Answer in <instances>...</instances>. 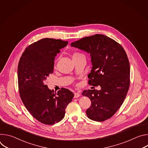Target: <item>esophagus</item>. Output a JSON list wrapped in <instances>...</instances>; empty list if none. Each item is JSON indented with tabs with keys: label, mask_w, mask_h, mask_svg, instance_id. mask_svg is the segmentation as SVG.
I'll list each match as a JSON object with an SVG mask.
<instances>
[{
	"label": "esophagus",
	"mask_w": 148,
	"mask_h": 148,
	"mask_svg": "<svg viewBox=\"0 0 148 148\" xmlns=\"http://www.w3.org/2000/svg\"><path fill=\"white\" fill-rule=\"evenodd\" d=\"M79 97H80V94L78 92H75L74 93V98H78Z\"/></svg>",
	"instance_id": "1"
}]
</instances>
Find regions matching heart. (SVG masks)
Listing matches in <instances>:
<instances>
[{"instance_id":"heart-1","label":"heart","mask_w":148,"mask_h":148,"mask_svg":"<svg viewBox=\"0 0 148 148\" xmlns=\"http://www.w3.org/2000/svg\"><path fill=\"white\" fill-rule=\"evenodd\" d=\"M82 54L79 53H74L73 55V57H77V56H82Z\"/></svg>"}]
</instances>
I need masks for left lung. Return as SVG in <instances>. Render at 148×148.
<instances>
[{"instance_id":"8db88e82","label":"left lung","mask_w":148,"mask_h":148,"mask_svg":"<svg viewBox=\"0 0 148 148\" xmlns=\"http://www.w3.org/2000/svg\"><path fill=\"white\" fill-rule=\"evenodd\" d=\"M71 46L90 54L92 67L88 84L101 86L99 91L82 92L91 101L87 116L98 122L110 118L121 107L130 87V66L125 51L113 39L99 34L73 42Z\"/></svg>"}]
</instances>
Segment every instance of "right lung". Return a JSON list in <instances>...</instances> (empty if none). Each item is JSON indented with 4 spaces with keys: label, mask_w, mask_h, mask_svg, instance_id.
<instances>
[{
    "label": "right lung",
    "mask_w": 148,
    "mask_h": 148,
    "mask_svg": "<svg viewBox=\"0 0 148 148\" xmlns=\"http://www.w3.org/2000/svg\"><path fill=\"white\" fill-rule=\"evenodd\" d=\"M68 41L45 38L28 46L17 69L20 96L26 109L39 122L53 125L65 115V110L74 94L62 88L54 92L45 84L54 71V59Z\"/></svg>",
    "instance_id": "add662e5"
}]
</instances>
